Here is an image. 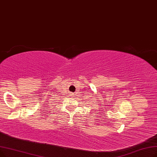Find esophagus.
<instances>
[{
	"mask_svg": "<svg viewBox=\"0 0 157 157\" xmlns=\"http://www.w3.org/2000/svg\"><path fill=\"white\" fill-rule=\"evenodd\" d=\"M70 97H72V96H73V93H70Z\"/></svg>",
	"mask_w": 157,
	"mask_h": 157,
	"instance_id": "1",
	"label": "esophagus"
}]
</instances>
